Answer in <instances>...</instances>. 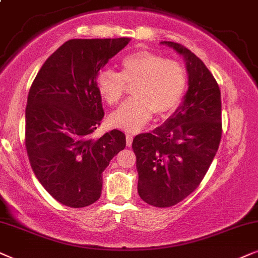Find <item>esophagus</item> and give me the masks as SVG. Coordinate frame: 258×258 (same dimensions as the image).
I'll use <instances>...</instances> for the list:
<instances>
[{
	"mask_svg": "<svg viewBox=\"0 0 258 258\" xmlns=\"http://www.w3.org/2000/svg\"><path fill=\"white\" fill-rule=\"evenodd\" d=\"M132 142H133V137L131 135H126V145L130 147L132 145Z\"/></svg>",
	"mask_w": 258,
	"mask_h": 258,
	"instance_id": "34e87169",
	"label": "esophagus"
}]
</instances>
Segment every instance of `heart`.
<instances>
[{
  "label": "heart",
  "instance_id": "b5f03b06",
  "mask_svg": "<svg viewBox=\"0 0 258 258\" xmlns=\"http://www.w3.org/2000/svg\"><path fill=\"white\" fill-rule=\"evenodd\" d=\"M187 85L183 64L150 50L123 57L120 72L101 70L97 75L99 94L109 106L118 105L132 88V100L113 113L111 121L127 132H138L152 118L169 115L180 104Z\"/></svg>",
  "mask_w": 258,
  "mask_h": 258
}]
</instances>
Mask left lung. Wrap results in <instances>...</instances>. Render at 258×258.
Instances as JSON below:
<instances>
[{"label":"left lung","mask_w":258,"mask_h":258,"mask_svg":"<svg viewBox=\"0 0 258 258\" xmlns=\"http://www.w3.org/2000/svg\"><path fill=\"white\" fill-rule=\"evenodd\" d=\"M183 55L188 73L184 101L164 125L133 139L138 194L147 204L169 208L199 186L222 138L218 84L203 61L179 43L164 41Z\"/></svg>","instance_id":"left-lung-1"}]
</instances>
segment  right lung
Returning <instances> with one entry per match:
<instances>
[{"label":"right lung","instance_id":"right-lung-1","mask_svg":"<svg viewBox=\"0 0 258 258\" xmlns=\"http://www.w3.org/2000/svg\"><path fill=\"white\" fill-rule=\"evenodd\" d=\"M128 37L73 39L46 62L30 86L26 106V149L46 191L61 204L85 208L101 196V173L125 149L126 137L112 130L93 138L104 118L97 75Z\"/></svg>","mask_w":258,"mask_h":258}]
</instances>
